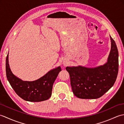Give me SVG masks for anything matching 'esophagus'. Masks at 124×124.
<instances>
[{"label":"esophagus","mask_w":124,"mask_h":124,"mask_svg":"<svg viewBox=\"0 0 124 124\" xmlns=\"http://www.w3.org/2000/svg\"><path fill=\"white\" fill-rule=\"evenodd\" d=\"M67 64H68V63L66 62H64L63 63V65H64V66H65V65H67Z\"/></svg>","instance_id":"obj_1"}]
</instances>
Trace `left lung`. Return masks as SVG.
Returning a JSON list of instances; mask_svg holds the SVG:
<instances>
[{
  "instance_id": "1",
  "label": "left lung",
  "mask_w": 124,
  "mask_h": 124,
  "mask_svg": "<svg viewBox=\"0 0 124 124\" xmlns=\"http://www.w3.org/2000/svg\"><path fill=\"white\" fill-rule=\"evenodd\" d=\"M110 38L111 49L106 63L94 68L81 65L66 67L72 92L78 98H99L114 85L118 72L119 55L115 41L110 36Z\"/></svg>"
}]
</instances>
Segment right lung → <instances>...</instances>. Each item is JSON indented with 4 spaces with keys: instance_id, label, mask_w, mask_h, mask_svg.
<instances>
[{
    "instance_id": "add662e5",
    "label": "right lung",
    "mask_w": 124,
    "mask_h": 124,
    "mask_svg": "<svg viewBox=\"0 0 124 124\" xmlns=\"http://www.w3.org/2000/svg\"><path fill=\"white\" fill-rule=\"evenodd\" d=\"M60 66L53 69L43 77L32 81H23L12 73L8 62V53L6 60V76L10 85L18 96L25 101L41 102L48 100L52 95L53 85L59 73Z\"/></svg>"
}]
</instances>
